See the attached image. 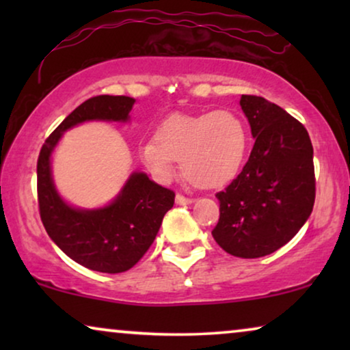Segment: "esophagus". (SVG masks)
Returning a JSON list of instances; mask_svg holds the SVG:
<instances>
[{
  "label": "esophagus",
  "instance_id": "obj_1",
  "mask_svg": "<svg viewBox=\"0 0 350 350\" xmlns=\"http://www.w3.org/2000/svg\"><path fill=\"white\" fill-rule=\"evenodd\" d=\"M193 202H194V199H191V198H185V196H181V194L175 196V204L176 205H189Z\"/></svg>",
  "mask_w": 350,
  "mask_h": 350
}]
</instances>
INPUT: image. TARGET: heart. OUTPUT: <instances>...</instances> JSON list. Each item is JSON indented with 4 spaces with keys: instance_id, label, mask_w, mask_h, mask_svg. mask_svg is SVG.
I'll list each match as a JSON object with an SVG mask.
<instances>
[{
    "instance_id": "obj_1",
    "label": "heart",
    "mask_w": 350,
    "mask_h": 350,
    "mask_svg": "<svg viewBox=\"0 0 350 350\" xmlns=\"http://www.w3.org/2000/svg\"><path fill=\"white\" fill-rule=\"evenodd\" d=\"M245 124L229 109L174 114L157 127L156 138L143 142L140 157L157 178L181 174L198 188H219L239 174L247 154Z\"/></svg>"
}]
</instances>
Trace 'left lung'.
Wrapping results in <instances>:
<instances>
[{"mask_svg":"<svg viewBox=\"0 0 350 350\" xmlns=\"http://www.w3.org/2000/svg\"><path fill=\"white\" fill-rule=\"evenodd\" d=\"M241 108L255 145L241 174L221 193L212 236L229 255L260 258L296 236L315 200L314 150L303 124L256 95Z\"/></svg>","mask_w":350,"mask_h":350,"instance_id":"obj_1","label":"left lung"}]
</instances>
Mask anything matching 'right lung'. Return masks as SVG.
I'll return each mask as SVG.
<instances>
[{
    "instance_id": "add662e5",
    "label": "right lung",
    "mask_w": 350,
    "mask_h": 350,
    "mask_svg": "<svg viewBox=\"0 0 350 350\" xmlns=\"http://www.w3.org/2000/svg\"><path fill=\"white\" fill-rule=\"evenodd\" d=\"M135 98L98 95L81 103L51 133L38 157V204L41 221L57 247L88 269L118 274L135 266L174 207L175 193L143 172H133L111 202L78 208L62 198L52 178L51 157L64 132L89 121L129 122Z\"/></svg>"
}]
</instances>
